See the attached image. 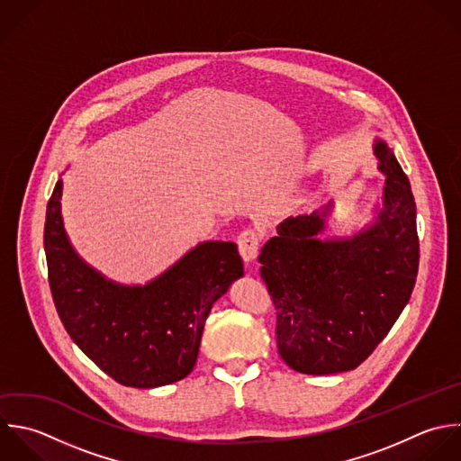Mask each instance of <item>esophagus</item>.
<instances>
[{
	"instance_id": "obj_1",
	"label": "esophagus",
	"mask_w": 461,
	"mask_h": 461,
	"mask_svg": "<svg viewBox=\"0 0 461 461\" xmlns=\"http://www.w3.org/2000/svg\"><path fill=\"white\" fill-rule=\"evenodd\" d=\"M237 246H239V253L242 255V258L246 262H253L258 257L260 235L255 230H244L237 237Z\"/></svg>"
}]
</instances>
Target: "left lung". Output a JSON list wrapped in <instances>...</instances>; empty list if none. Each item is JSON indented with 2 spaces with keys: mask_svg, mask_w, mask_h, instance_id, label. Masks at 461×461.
<instances>
[{
  "mask_svg": "<svg viewBox=\"0 0 461 461\" xmlns=\"http://www.w3.org/2000/svg\"><path fill=\"white\" fill-rule=\"evenodd\" d=\"M374 152L386 183L372 224L347 239H320L329 204L280 222L258 257L276 309L278 354L300 374L357 368L411 298L420 251L415 197L386 141L375 140Z\"/></svg>",
  "mask_w": 461,
  "mask_h": 461,
  "instance_id": "8db88e82",
  "label": "left lung"
}]
</instances>
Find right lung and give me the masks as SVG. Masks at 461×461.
<instances>
[{
    "mask_svg": "<svg viewBox=\"0 0 461 461\" xmlns=\"http://www.w3.org/2000/svg\"><path fill=\"white\" fill-rule=\"evenodd\" d=\"M59 179L46 208L44 253L59 318L73 343L109 377L131 388L185 379L195 366L212 305L244 275L235 242L210 240L147 285H122L71 248Z\"/></svg>",
    "mask_w": 461,
    "mask_h": 461,
    "instance_id": "obj_1",
    "label": "right lung"
}]
</instances>
